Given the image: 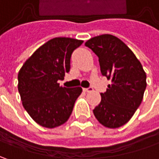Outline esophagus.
<instances>
[{
	"mask_svg": "<svg viewBox=\"0 0 159 159\" xmlns=\"http://www.w3.org/2000/svg\"><path fill=\"white\" fill-rule=\"evenodd\" d=\"M83 90L85 91V92H87V93H89V92H92L94 89H93V88H91V87H89V88H88V89H83Z\"/></svg>",
	"mask_w": 159,
	"mask_h": 159,
	"instance_id": "esophagus-1",
	"label": "esophagus"
}]
</instances>
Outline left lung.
Listing matches in <instances>:
<instances>
[{
  "label": "left lung",
  "instance_id": "1",
  "mask_svg": "<svg viewBox=\"0 0 159 159\" xmlns=\"http://www.w3.org/2000/svg\"><path fill=\"white\" fill-rule=\"evenodd\" d=\"M85 45L99 58L102 74L111 80L106 92L101 93L94 115L106 127H120L130 120L143 101L147 86L143 65L122 40L111 34L91 38Z\"/></svg>",
  "mask_w": 159,
  "mask_h": 159
}]
</instances>
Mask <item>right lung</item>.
<instances>
[{
  "label": "right lung",
  "instance_id": "1",
  "mask_svg": "<svg viewBox=\"0 0 159 159\" xmlns=\"http://www.w3.org/2000/svg\"><path fill=\"white\" fill-rule=\"evenodd\" d=\"M82 43L83 40L71 38H54L28 58L18 72L23 106L41 126L55 128L70 118L82 89H67L57 81L70 71L71 54Z\"/></svg>",
  "mask_w": 159,
  "mask_h": 159
}]
</instances>
